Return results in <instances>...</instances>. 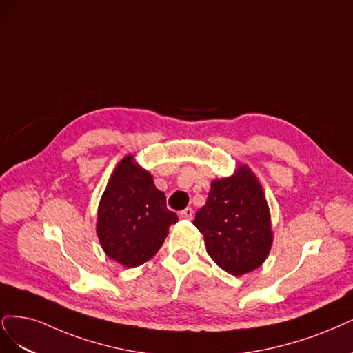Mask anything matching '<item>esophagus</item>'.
<instances>
[{"instance_id": "obj_1", "label": "esophagus", "mask_w": 353, "mask_h": 353, "mask_svg": "<svg viewBox=\"0 0 353 353\" xmlns=\"http://www.w3.org/2000/svg\"><path fill=\"white\" fill-rule=\"evenodd\" d=\"M180 217L181 219H186V220H192V217H193V211H192V208H185L183 211H180Z\"/></svg>"}]
</instances>
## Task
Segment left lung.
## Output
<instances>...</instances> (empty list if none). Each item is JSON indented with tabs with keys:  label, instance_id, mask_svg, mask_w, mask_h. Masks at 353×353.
I'll use <instances>...</instances> for the list:
<instances>
[{
	"label": "left lung",
	"instance_id": "8db88e82",
	"mask_svg": "<svg viewBox=\"0 0 353 353\" xmlns=\"http://www.w3.org/2000/svg\"><path fill=\"white\" fill-rule=\"evenodd\" d=\"M193 224L203 234L208 255L232 276H243L264 264L271 245V215L265 193L248 165L211 181L207 203Z\"/></svg>",
	"mask_w": 353,
	"mask_h": 353
}]
</instances>
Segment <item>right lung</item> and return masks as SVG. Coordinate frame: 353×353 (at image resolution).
Returning <instances> with one entry per match:
<instances>
[{
    "label": "right lung",
    "instance_id": "add662e5",
    "mask_svg": "<svg viewBox=\"0 0 353 353\" xmlns=\"http://www.w3.org/2000/svg\"><path fill=\"white\" fill-rule=\"evenodd\" d=\"M176 223L152 174L132 154L123 157L98 205L97 234L105 255L123 267H139L160 251L168 227Z\"/></svg>",
    "mask_w": 353,
    "mask_h": 353
}]
</instances>
